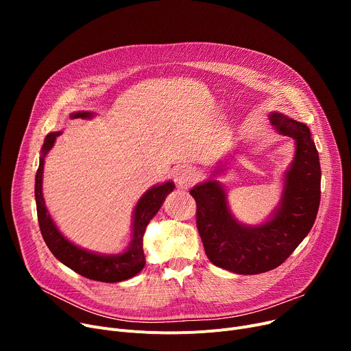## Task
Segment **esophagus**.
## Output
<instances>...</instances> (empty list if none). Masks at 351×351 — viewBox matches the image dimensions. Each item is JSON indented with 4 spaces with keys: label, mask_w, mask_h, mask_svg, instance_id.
<instances>
[{
    "label": "esophagus",
    "mask_w": 351,
    "mask_h": 351,
    "mask_svg": "<svg viewBox=\"0 0 351 351\" xmlns=\"http://www.w3.org/2000/svg\"><path fill=\"white\" fill-rule=\"evenodd\" d=\"M173 178L179 188L186 189L197 179V172L189 165H182L173 171Z\"/></svg>",
    "instance_id": "obj_1"
}]
</instances>
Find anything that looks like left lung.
Returning a JSON list of instances; mask_svg holds the SVG:
<instances>
[{"instance_id": "obj_1", "label": "left lung", "mask_w": 351, "mask_h": 351, "mask_svg": "<svg viewBox=\"0 0 351 351\" xmlns=\"http://www.w3.org/2000/svg\"><path fill=\"white\" fill-rule=\"evenodd\" d=\"M270 122L283 136L296 142V154L286 171L279 208L259 226L239 223L229 210L226 192L213 179L196 185V226L208 259L237 274H259L280 266L315 225L320 205L322 169L308 128L283 114H270Z\"/></svg>"}]
</instances>
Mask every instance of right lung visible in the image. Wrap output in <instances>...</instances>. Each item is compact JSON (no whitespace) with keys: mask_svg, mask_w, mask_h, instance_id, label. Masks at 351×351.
I'll list each match as a JSON object with an SVG mask.
<instances>
[{"mask_svg":"<svg viewBox=\"0 0 351 351\" xmlns=\"http://www.w3.org/2000/svg\"><path fill=\"white\" fill-rule=\"evenodd\" d=\"M94 114L90 112H77L71 114V118H92ZM61 132L48 134L41 151L40 166L35 176V202H36V215H38V223L41 234L57 259L80 273L81 276L90 280L105 282V283H117L128 280L138 274L145 266V254H143V233L149 223V220L158 213L165 197L168 196L175 185L173 182L162 183L159 186H154L138 200L134 210V230L132 241L129 247L119 254H98L92 253L85 249H81L71 243L68 239L57 229L55 223L45 208V202L43 196V171H44V158L51 151L55 139L60 136Z\"/></svg>","mask_w":351,"mask_h":351,"instance_id":"right-lung-1","label":"right lung"}]
</instances>
